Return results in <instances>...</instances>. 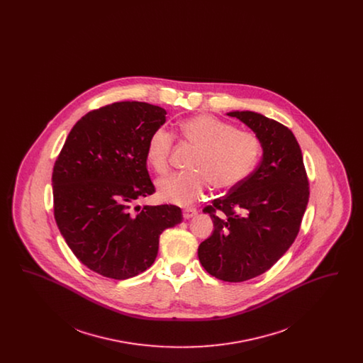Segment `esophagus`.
Returning a JSON list of instances; mask_svg holds the SVG:
<instances>
[{
  "instance_id": "obj_1",
  "label": "esophagus",
  "mask_w": 363,
  "mask_h": 363,
  "mask_svg": "<svg viewBox=\"0 0 363 363\" xmlns=\"http://www.w3.org/2000/svg\"><path fill=\"white\" fill-rule=\"evenodd\" d=\"M197 215V209H194V208H186V209H184V218L185 219H190V218H193V216H196Z\"/></svg>"
}]
</instances>
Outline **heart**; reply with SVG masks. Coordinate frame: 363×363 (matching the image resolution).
<instances>
[{"instance_id":"obj_1","label":"heart","mask_w":363,"mask_h":363,"mask_svg":"<svg viewBox=\"0 0 363 363\" xmlns=\"http://www.w3.org/2000/svg\"><path fill=\"white\" fill-rule=\"evenodd\" d=\"M179 136L197 147L190 162L193 172L174 173L157 181L163 201L189 206L204 196L211 184L219 190L238 186L255 169L261 144L255 133L237 130L234 125L209 114H200L179 123ZM173 135L157 128L148 138L145 156L156 173L167 172Z\"/></svg>"}]
</instances>
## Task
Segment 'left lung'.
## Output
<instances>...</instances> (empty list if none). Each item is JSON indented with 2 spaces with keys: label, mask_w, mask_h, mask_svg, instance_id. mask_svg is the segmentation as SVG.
Listing matches in <instances>:
<instances>
[{
  "label": "left lung",
  "mask_w": 363,
  "mask_h": 363,
  "mask_svg": "<svg viewBox=\"0 0 363 363\" xmlns=\"http://www.w3.org/2000/svg\"><path fill=\"white\" fill-rule=\"evenodd\" d=\"M259 138V167L203 211L213 233L199 246L209 275L231 283L268 271L295 241L309 201L303 156L293 132L255 111H230Z\"/></svg>",
  "instance_id": "obj_1"
}]
</instances>
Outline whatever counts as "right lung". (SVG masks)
<instances>
[{
  "instance_id": "add662e5",
  "label": "right lung",
  "mask_w": 363,
  "mask_h": 363,
  "mask_svg": "<svg viewBox=\"0 0 363 363\" xmlns=\"http://www.w3.org/2000/svg\"><path fill=\"white\" fill-rule=\"evenodd\" d=\"M166 110L117 102L82 117L52 169L54 218L73 255L86 268L117 280L150 268L159 237L182 222L172 204L140 206L155 191L147 170V143Z\"/></svg>"
}]
</instances>
